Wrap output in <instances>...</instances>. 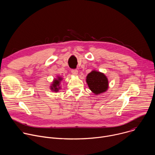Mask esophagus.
Here are the masks:
<instances>
[{
  "label": "esophagus",
  "mask_w": 155,
  "mask_h": 155,
  "mask_svg": "<svg viewBox=\"0 0 155 155\" xmlns=\"http://www.w3.org/2000/svg\"><path fill=\"white\" fill-rule=\"evenodd\" d=\"M71 72H72V73L74 75H77V74H78V71H77V69H72V70H71Z\"/></svg>",
  "instance_id": "obj_1"
}]
</instances>
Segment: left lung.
Returning <instances> with one entry per match:
<instances>
[{
  "label": "left lung",
  "instance_id": "1",
  "mask_svg": "<svg viewBox=\"0 0 155 155\" xmlns=\"http://www.w3.org/2000/svg\"><path fill=\"white\" fill-rule=\"evenodd\" d=\"M86 82L90 89L96 94L105 92L108 88V80L105 75L95 71L87 75Z\"/></svg>",
  "mask_w": 155,
  "mask_h": 155
}]
</instances>
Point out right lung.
<instances>
[{"label":"right lung","instance_id":"right-lung-1","mask_svg":"<svg viewBox=\"0 0 155 155\" xmlns=\"http://www.w3.org/2000/svg\"><path fill=\"white\" fill-rule=\"evenodd\" d=\"M61 80V78H59L58 80H55L53 82V84H52L53 86H51V89H52V90H54V91H58V88L57 87V86H58L59 85V81Z\"/></svg>","mask_w":155,"mask_h":155}]
</instances>
